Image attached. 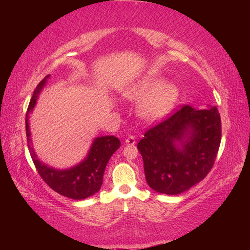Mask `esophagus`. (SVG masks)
<instances>
[{"label": "esophagus", "instance_id": "1", "mask_svg": "<svg viewBox=\"0 0 250 250\" xmlns=\"http://www.w3.org/2000/svg\"><path fill=\"white\" fill-rule=\"evenodd\" d=\"M125 143H126V145H129V146H133L134 143H135V137H134V135H129V137L126 138Z\"/></svg>", "mask_w": 250, "mask_h": 250}]
</instances>
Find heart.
<instances>
[{
  "label": "heart",
  "mask_w": 250,
  "mask_h": 250,
  "mask_svg": "<svg viewBox=\"0 0 250 250\" xmlns=\"http://www.w3.org/2000/svg\"><path fill=\"white\" fill-rule=\"evenodd\" d=\"M129 99L140 101V113L149 121L159 120L171 111L176 103L179 90L173 83H166L161 78H146L141 80L126 91Z\"/></svg>",
  "instance_id": "obj_1"
}]
</instances>
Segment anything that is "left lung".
I'll list each match as a JSON object with an SVG mask.
<instances>
[{
    "label": "left lung",
    "mask_w": 250,
    "mask_h": 250,
    "mask_svg": "<svg viewBox=\"0 0 250 250\" xmlns=\"http://www.w3.org/2000/svg\"><path fill=\"white\" fill-rule=\"evenodd\" d=\"M221 139L216 107L194 110L185 104L175 109L138 143L147 184L168 195L188 191L211 170Z\"/></svg>",
    "instance_id": "left-lung-1"
}]
</instances>
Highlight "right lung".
<instances>
[{
    "label": "right lung",
    "mask_w": 250,
    "mask_h": 250,
    "mask_svg": "<svg viewBox=\"0 0 250 250\" xmlns=\"http://www.w3.org/2000/svg\"><path fill=\"white\" fill-rule=\"evenodd\" d=\"M48 77L49 76H46V78ZM46 78L37 84L27 108L26 118H25V125H26L25 126H26L28 143L31 141V139H29L31 132H29L28 125L29 113L35 107L39 95L46 83ZM120 145L119 139L113 137V135L97 138L92 143L87 158L83 162H80L74 167L68 168V170H56V168L45 166L37 159L35 152L29 145L28 149L31 152L32 160L35 164L37 172L50 188L61 195L73 198V200H84V198L94 195L100 189L101 185H103L104 168L107 167L108 161L111 158V155L119 149Z\"/></svg>",
    "instance_id": "add662e5"
}]
</instances>
